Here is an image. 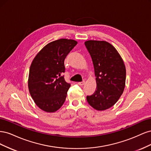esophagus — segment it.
Masks as SVG:
<instances>
[{
    "label": "esophagus",
    "mask_w": 151,
    "mask_h": 151,
    "mask_svg": "<svg viewBox=\"0 0 151 151\" xmlns=\"http://www.w3.org/2000/svg\"><path fill=\"white\" fill-rule=\"evenodd\" d=\"M85 84V81H83V82H80V83H77V84L79 85V86H83Z\"/></svg>",
    "instance_id": "34e87169"
}]
</instances>
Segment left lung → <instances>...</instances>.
Here are the masks:
<instances>
[{
    "instance_id": "left-lung-1",
    "label": "left lung",
    "mask_w": 151,
    "mask_h": 151,
    "mask_svg": "<svg viewBox=\"0 0 151 151\" xmlns=\"http://www.w3.org/2000/svg\"><path fill=\"white\" fill-rule=\"evenodd\" d=\"M84 44L92 58L96 82V90L87 96V101L96 110H106L118 101L124 91V62L116 49L106 41L88 40Z\"/></svg>"
}]
</instances>
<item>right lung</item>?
Wrapping results in <instances>:
<instances>
[{
  "instance_id": "obj_1",
  "label": "right lung",
  "mask_w": 151,
  "mask_h": 151,
  "mask_svg": "<svg viewBox=\"0 0 151 151\" xmlns=\"http://www.w3.org/2000/svg\"><path fill=\"white\" fill-rule=\"evenodd\" d=\"M77 44L71 39L53 41L45 45L31 62L29 91L36 106L45 112H55L65 101L70 84L62 76L64 60Z\"/></svg>"
}]
</instances>
